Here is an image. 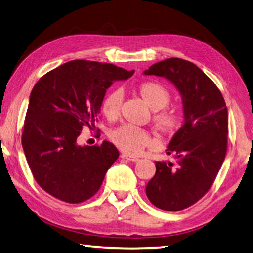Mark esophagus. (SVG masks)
Returning a JSON list of instances; mask_svg holds the SVG:
<instances>
[{
	"instance_id": "1",
	"label": "esophagus",
	"mask_w": 253,
	"mask_h": 253,
	"mask_svg": "<svg viewBox=\"0 0 253 253\" xmlns=\"http://www.w3.org/2000/svg\"><path fill=\"white\" fill-rule=\"evenodd\" d=\"M121 157L124 158V159H126V161H131V162H138L139 161V158L137 156H132V155L126 154V153H122Z\"/></svg>"
}]
</instances>
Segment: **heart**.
<instances>
[{
  "label": "heart",
  "instance_id": "b5f03b06",
  "mask_svg": "<svg viewBox=\"0 0 253 253\" xmlns=\"http://www.w3.org/2000/svg\"><path fill=\"white\" fill-rule=\"evenodd\" d=\"M138 92L148 106L154 111H161L169 104L170 95L162 84L147 81L139 86ZM123 91L113 89L105 96L102 103V111L108 120L118 119L121 112ZM154 123L163 135H173L180 126V119L172 111H162L154 115ZM110 140L119 149L130 155H138L151 145V137L148 132L131 126L123 124L110 132Z\"/></svg>",
  "mask_w": 253,
  "mask_h": 253
}]
</instances>
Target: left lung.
Segmentation results:
<instances>
[{"label": "left lung", "instance_id": "obj_1", "mask_svg": "<svg viewBox=\"0 0 253 253\" xmlns=\"http://www.w3.org/2000/svg\"><path fill=\"white\" fill-rule=\"evenodd\" d=\"M169 79L182 96L184 123L167 147L176 162H156L146 186L150 203L178 211L200 200L215 181L227 150V107L219 89L192 62L170 57L146 70Z\"/></svg>", "mask_w": 253, "mask_h": 253}]
</instances>
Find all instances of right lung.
<instances>
[{
	"label": "right lung",
	"mask_w": 253,
	"mask_h": 253,
	"mask_svg": "<svg viewBox=\"0 0 253 253\" xmlns=\"http://www.w3.org/2000/svg\"><path fill=\"white\" fill-rule=\"evenodd\" d=\"M110 63L75 60L42 76L30 94L22 148L41 188L69 204L84 203L98 191L107 169L119 158L113 143L84 146L77 139L98 121L106 89L131 77Z\"/></svg>",
	"instance_id": "1"
}]
</instances>
